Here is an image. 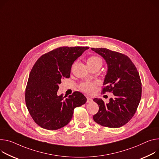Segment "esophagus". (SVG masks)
<instances>
[{
  "mask_svg": "<svg viewBox=\"0 0 159 159\" xmlns=\"http://www.w3.org/2000/svg\"><path fill=\"white\" fill-rule=\"evenodd\" d=\"M93 102V99L90 97H87V103H91Z\"/></svg>",
  "mask_w": 159,
  "mask_h": 159,
  "instance_id": "1",
  "label": "esophagus"
}]
</instances>
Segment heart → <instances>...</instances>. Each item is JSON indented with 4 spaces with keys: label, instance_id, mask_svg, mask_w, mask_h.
Wrapping results in <instances>:
<instances>
[{
    "label": "heart",
    "instance_id": "obj_1",
    "mask_svg": "<svg viewBox=\"0 0 159 159\" xmlns=\"http://www.w3.org/2000/svg\"><path fill=\"white\" fill-rule=\"evenodd\" d=\"M87 63L89 66H93L95 65H102V60L99 57L96 56H90L87 60ZM97 84L96 82H84L81 84L79 86V89L81 91L86 94H92L96 90Z\"/></svg>",
    "mask_w": 159,
    "mask_h": 159
}]
</instances>
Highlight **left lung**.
<instances>
[{"instance_id": "left-lung-1", "label": "left lung", "mask_w": 159, "mask_h": 159, "mask_svg": "<svg viewBox=\"0 0 159 159\" xmlns=\"http://www.w3.org/2000/svg\"><path fill=\"white\" fill-rule=\"evenodd\" d=\"M91 49L102 56L108 65L102 93H112L114 96L107 104L102 99H93L99 106L93 119L104 127H122L133 117L141 100L142 88L139 72L131 59L124 54L106 48Z\"/></svg>"}]
</instances>
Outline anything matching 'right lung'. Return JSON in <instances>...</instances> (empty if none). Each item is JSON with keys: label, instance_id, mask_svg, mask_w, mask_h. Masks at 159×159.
<instances>
[{"label": "right lung", "instance_id": "add662e5", "mask_svg": "<svg viewBox=\"0 0 159 159\" xmlns=\"http://www.w3.org/2000/svg\"><path fill=\"white\" fill-rule=\"evenodd\" d=\"M88 47H60L41 56L34 64L25 89V103L34 122L47 130L67 125L75 108L85 103L83 94L75 91L66 98L57 94L63 79L70 78L72 64Z\"/></svg>", "mask_w": 159, "mask_h": 159}]
</instances>
